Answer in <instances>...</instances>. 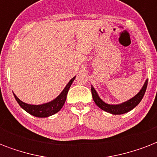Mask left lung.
Instances as JSON below:
<instances>
[{
	"label": "left lung",
	"instance_id": "left-lung-1",
	"mask_svg": "<svg viewBox=\"0 0 157 157\" xmlns=\"http://www.w3.org/2000/svg\"><path fill=\"white\" fill-rule=\"evenodd\" d=\"M147 86V79L145 81L142 89L136 95L134 96L129 100L125 101L124 103H119V104H108V103H105L104 101L102 100L100 97L98 96L97 91L94 88L93 86H91V92H92V97H93L94 103L99 108L105 112H109L111 114L121 115L134 109V107L141 102L142 98H144V94L146 92Z\"/></svg>",
	"mask_w": 157,
	"mask_h": 157
}]
</instances>
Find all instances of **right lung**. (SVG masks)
<instances>
[{"mask_svg":"<svg viewBox=\"0 0 157 157\" xmlns=\"http://www.w3.org/2000/svg\"><path fill=\"white\" fill-rule=\"evenodd\" d=\"M75 78H76V76H74L73 78H71L68 83L67 84V86H65L63 90L62 91L61 93L59 94V95L57 96L54 99L48 102V103H42V104L39 105L28 104V103H26L23 102V101H21L13 93V96H14V98H15L16 101L19 104V106L23 110H25L26 112L29 113V114L33 115L34 117H41V118L42 117H50V116L55 114V113H57V112L61 110L63 104L65 103V101H66L67 92H68L69 89L71 87V84L74 81Z\"/></svg>","mask_w":157,"mask_h":157,"instance_id":"obj_1","label":"right lung"}]
</instances>
